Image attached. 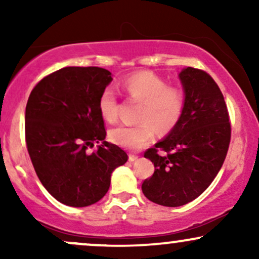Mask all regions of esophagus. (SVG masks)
<instances>
[{"label": "esophagus", "mask_w": 259, "mask_h": 259, "mask_svg": "<svg viewBox=\"0 0 259 259\" xmlns=\"http://www.w3.org/2000/svg\"><path fill=\"white\" fill-rule=\"evenodd\" d=\"M138 158H139V156H136V154H133V153L129 154V162H135Z\"/></svg>", "instance_id": "1"}]
</instances>
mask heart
Returning <instances> with one entry per match:
<instances>
[{
	"label": "heart",
	"instance_id": "b5f03b06",
	"mask_svg": "<svg viewBox=\"0 0 259 259\" xmlns=\"http://www.w3.org/2000/svg\"><path fill=\"white\" fill-rule=\"evenodd\" d=\"M129 97L141 101L138 125H118L109 132V139L119 146L138 150L150 144L156 130L162 135L173 132L180 123L186 106V95L179 86H170L152 72H140L121 82ZM99 109L103 119L118 118V99L114 89H103L99 97Z\"/></svg>",
	"mask_w": 259,
	"mask_h": 259
}]
</instances>
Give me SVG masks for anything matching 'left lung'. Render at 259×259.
<instances>
[{
    "mask_svg": "<svg viewBox=\"0 0 259 259\" xmlns=\"http://www.w3.org/2000/svg\"><path fill=\"white\" fill-rule=\"evenodd\" d=\"M179 78L186 95L183 118L144 154L154 164V173L142 183V192L165 207L184 206L210 185L224 163L231 138L224 96L212 76L187 67Z\"/></svg>",
    "mask_w": 259,
    "mask_h": 259,
    "instance_id": "left-lung-1",
    "label": "left lung"
}]
</instances>
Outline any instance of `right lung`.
Listing matches in <instances>:
<instances>
[{
  "mask_svg": "<svg viewBox=\"0 0 259 259\" xmlns=\"http://www.w3.org/2000/svg\"><path fill=\"white\" fill-rule=\"evenodd\" d=\"M112 74L99 67H65L32 89L25 108V141L45 189L61 203L86 207L108 191L111 174L127 160L105 141L99 97ZM103 144L92 154L94 142Z\"/></svg>",
  "mask_w": 259,
  "mask_h": 259,
  "instance_id": "add662e5",
  "label": "right lung"
}]
</instances>
